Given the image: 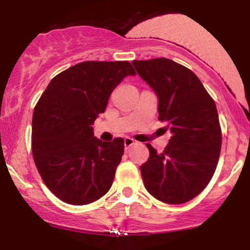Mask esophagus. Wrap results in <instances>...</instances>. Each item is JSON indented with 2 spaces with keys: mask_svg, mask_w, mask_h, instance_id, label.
I'll return each mask as SVG.
<instances>
[{
  "mask_svg": "<svg viewBox=\"0 0 250 250\" xmlns=\"http://www.w3.org/2000/svg\"><path fill=\"white\" fill-rule=\"evenodd\" d=\"M135 143H136V141H135L134 139H131V137H125V149L130 148L131 146L135 145Z\"/></svg>",
  "mask_w": 250,
  "mask_h": 250,
  "instance_id": "1",
  "label": "esophagus"
}]
</instances>
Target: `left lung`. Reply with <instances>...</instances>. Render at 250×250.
<instances>
[{
    "instance_id": "1",
    "label": "left lung",
    "mask_w": 250,
    "mask_h": 250,
    "mask_svg": "<svg viewBox=\"0 0 250 250\" xmlns=\"http://www.w3.org/2000/svg\"><path fill=\"white\" fill-rule=\"evenodd\" d=\"M140 77L159 99V120L171 133L157 153L150 145L148 161L140 167L145 187L155 199L180 205L196 197L213 177L221 151L216 105L188 68L169 59L133 61Z\"/></svg>"
}]
</instances>
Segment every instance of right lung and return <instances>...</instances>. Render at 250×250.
I'll list each match as a JSON object with an SVG mask.
<instances>
[{"label": "right lung", "instance_id": "obj_1", "mask_svg": "<svg viewBox=\"0 0 250 250\" xmlns=\"http://www.w3.org/2000/svg\"><path fill=\"white\" fill-rule=\"evenodd\" d=\"M128 75L135 71L127 61L82 62L54 77L40 97L31 151L43 182L60 200L88 205L113 185L125 141H101L91 125Z\"/></svg>", "mask_w": 250, "mask_h": 250}]
</instances>
